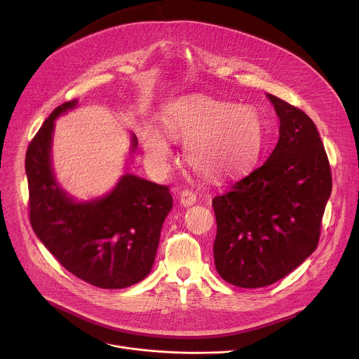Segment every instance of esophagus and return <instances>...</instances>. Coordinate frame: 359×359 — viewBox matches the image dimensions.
I'll list each match as a JSON object with an SVG mask.
<instances>
[{
    "mask_svg": "<svg viewBox=\"0 0 359 359\" xmlns=\"http://www.w3.org/2000/svg\"><path fill=\"white\" fill-rule=\"evenodd\" d=\"M196 200H197L196 193L189 190V189H186V190H183L180 193V204H182V206H184V208L193 206V204L196 203Z\"/></svg>",
    "mask_w": 359,
    "mask_h": 359,
    "instance_id": "obj_1",
    "label": "esophagus"
}]
</instances>
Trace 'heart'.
Wrapping results in <instances>:
<instances>
[{
  "mask_svg": "<svg viewBox=\"0 0 359 359\" xmlns=\"http://www.w3.org/2000/svg\"><path fill=\"white\" fill-rule=\"evenodd\" d=\"M162 123L170 137L184 139L187 165L210 180H223L247 170L263 149L262 116L248 105L187 96L168 107ZM144 150L153 166L166 169L172 153L158 130H146Z\"/></svg>",
  "mask_w": 359,
  "mask_h": 359,
  "instance_id": "obj_1",
  "label": "heart"
}]
</instances>
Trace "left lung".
<instances>
[{"mask_svg": "<svg viewBox=\"0 0 359 359\" xmlns=\"http://www.w3.org/2000/svg\"><path fill=\"white\" fill-rule=\"evenodd\" d=\"M280 119L269 159L212 201L216 270L241 288L274 284L318 245L332 190L327 153L311 118L267 93Z\"/></svg>", "mask_w": 359, "mask_h": 359, "instance_id": "obj_1", "label": "left lung"}]
</instances>
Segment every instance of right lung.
<instances>
[{"instance_id": "right-lung-1", "label": "right lung", "mask_w": 359, "mask_h": 359, "mask_svg": "<svg viewBox=\"0 0 359 359\" xmlns=\"http://www.w3.org/2000/svg\"><path fill=\"white\" fill-rule=\"evenodd\" d=\"M76 107H58L31 140L25 172L29 222L42 244L75 277L99 288H126L155 263L163 222L173 206L169 187L126 173L107 196L75 201L50 165L55 119ZM137 139L132 136V150Z\"/></svg>"}]
</instances>
